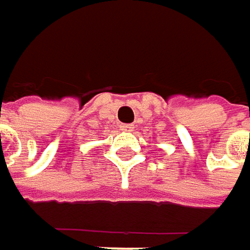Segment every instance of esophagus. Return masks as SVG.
I'll use <instances>...</instances> for the list:
<instances>
[{"instance_id": "1", "label": "esophagus", "mask_w": 250, "mask_h": 250, "mask_svg": "<svg viewBox=\"0 0 250 250\" xmlns=\"http://www.w3.org/2000/svg\"><path fill=\"white\" fill-rule=\"evenodd\" d=\"M120 128H122V131H133L134 127H133V125H123Z\"/></svg>"}]
</instances>
